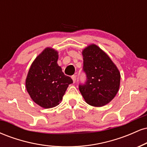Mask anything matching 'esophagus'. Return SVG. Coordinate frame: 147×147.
Segmentation results:
<instances>
[{"mask_svg":"<svg viewBox=\"0 0 147 147\" xmlns=\"http://www.w3.org/2000/svg\"><path fill=\"white\" fill-rule=\"evenodd\" d=\"M72 81H73L74 83H75V82H76V79H77V77H76V75H72Z\"/></svg>","mask_w":147,"mask_h":147,"instance_id":"34e87169","label":"esophagus"}]
</instances>
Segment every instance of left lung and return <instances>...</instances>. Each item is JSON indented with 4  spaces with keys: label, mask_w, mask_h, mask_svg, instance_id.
I'll use <instances>...</instances> for the list:
<instances>
[{
    "label": "left lung",
    "mask_w": 147,
    "mask_h": 147,
    "mask_svg": "<svg viewBox=\"0 0 147 147\" xmlns=\"http://www.w3.org/2000/svg\"><path fill=\"white\" fill-rule=\"evenodd\" d=\"M82 54L86 80L79 84V91L90 105H106L118 92L120 73L110 57L97 45H90Z\"/></svg>",
    "instance_id": "left-lung-1"
}]
</instances>
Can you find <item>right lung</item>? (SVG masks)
I'll return each instance as SVG.
<instances>
[{
	"label": "right lung",
	"instance_id": "obj_1",
	"mask_svg": "<svg viewBox=\"0 0 147 147\" xmlns=\"http://www.w3.org/2000/svg\"><path fill=\"white\" fill-rule=\"evenodd\" d=\"M58 52L46 48L32 64L25 85L36 104L45 109L59 104L72 79L64 75L57 64Z\"/></svg>",
	"mask_w": 147,
	"mask_h": 147
}]
</instances>
